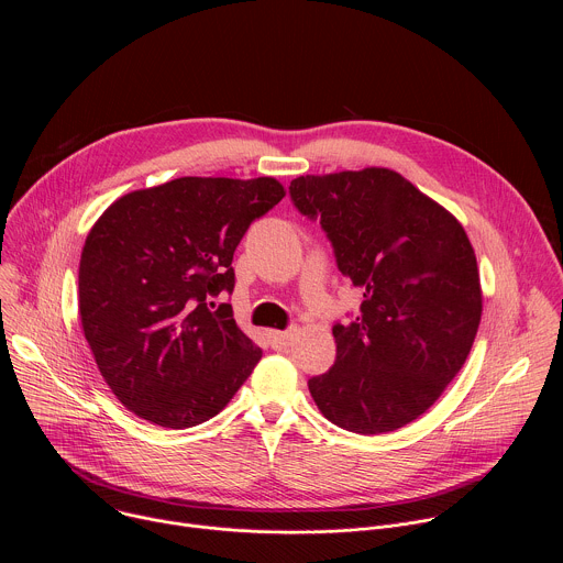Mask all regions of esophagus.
<instances>
[{
	"mask_svg": "<svg viewBox=\"0 0 563 563\" xmlns=\"http://www.w3.org/2000/svg\"><path fill=\"white\" fill-rule=\"evenodd\" d=\"M291 339H294V332H291V330H287V332H278V330H272V332H269V341H272V347H276V350H283V347H287V345L291 343Z\"/></svg>",
	"mask_w": 563,
	"mask_h": 563,
	"instance_id": "obj_1",
	"label": "esophagus"
}]
</instances>
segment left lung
<instances>
[{"mask_svg":"<svg viewBox=\"0 0 563 563\" xmlns=\"http://www.w3.org/2000/svg\"><path fill=\"white\" fill-rule=\"evenodd\" d=\"M289 194L320 220L341 274L363 289L361 313L332 330L334 367L309 380L313 404L356 434L412 423L463 367L484 311L463 224L385 167L298 176Z\"/></svg>","mask_w":563,"mask_h":563,"instance_id":"obj_1","label":"left lung"}]
</instances>
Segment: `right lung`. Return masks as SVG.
<instances>
[{"mask_svg": "<svg viewBox=\"0 0 563 563\" xmlns=\"http://www.w3.org/2000/svg\"><path fill=\"white\" fill-rule=\"evenodd\" d=\"M285 194L269 176H185L131 191L96 220L79 258V320L135 417L194 428L250 378L263 350L211 298L233 289L240 238Z\"/></svg>", "mask_w": 563, "mask_h": 563, "instance_id": "1", "label": "right lung"}]
</instances>
